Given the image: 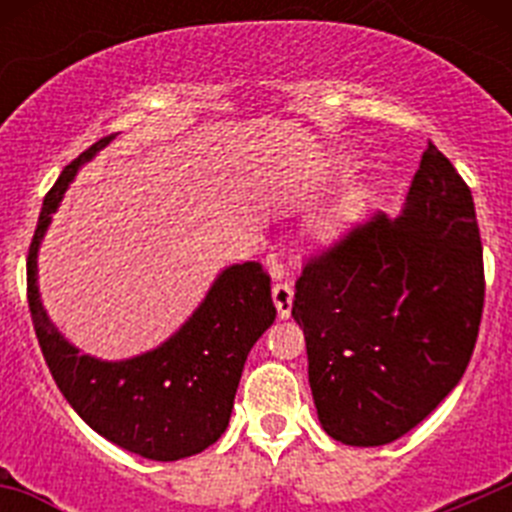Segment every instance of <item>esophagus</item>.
Segmentation results:
<instances>
[{"label":"esophagus","mask_w":512,"mask_h":512,"mask_svg":"<svg viewBox=\"0 0 512 512\" xmlns=\"http://www.w3.org/2000/svg\"><path fill=\"white\" fill-rule=\"evenodd\" d=\"M271 297H274V305H277L279 318H289L292 315V297H295V287L289 282H279L271 289Z\"/></svg>","instance_id":"34e87169"}]
</instances>
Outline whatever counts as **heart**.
I'll use <instances>...</instances> for the list:
<instances>
[{"mask_svg":"<svg viewBox=\"0 0 512 512\" xmlns=\"http://www.w3.org/2000/svg\"><path fill=\"white\" fill-rule=\"evenodd\" d=\"M359 210H361L359 197H356V194L354 197H348V200L343 202L336 212H333V217H330V223H328V230H336V228H341L343 223H348V220H354V217L359 215Z\"/></svg>","mask_w":512,"mask_h":512,"instance_id":"heart-1","label":"heart"}]
</instances>
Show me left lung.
Wrapping results in <instances>:
<instances>
[{
	"label": "left lung",
	"instance_id": "8db88e82",
	"mask_svg": "<svg viewBox=\"0 0 512 512\" xmlns=\"http://www.w3.org/2000/svg\"><path fill=\"white\" fill-rule=\"evenodd\" d=\"M295 287L325 433L348 446L405 436L459 384L479 336L485 261L467 182L428 143L402 215L351 225Z\"/></svg>",
	"mask_w": 512,
	"mask_h": 512
}]
</instances>
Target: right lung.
<instances>
[{
	"instance_id": "obj_1",
	"label": "right lung",
	"mask_w": 512,
	"mask_h": 512,
	"mask_svg": "<svg viewBox=\"0 0 512 512\" xmlns=\"http://www.w3.org/2000/svg\"><path fill=\"white\" fill-rule=\"evenodd\" d=\"M112 138L74 158L45 194L27 251V307L45 364L81 420L143 459L176 461L200 454L225 433L248 351L274 323L277 307L271 277L248 261L225 269L187 325L151 354L112 364L81 356L63 341L40 305L35 256L76 169Z\"/></svg>"
}]
</instances>
